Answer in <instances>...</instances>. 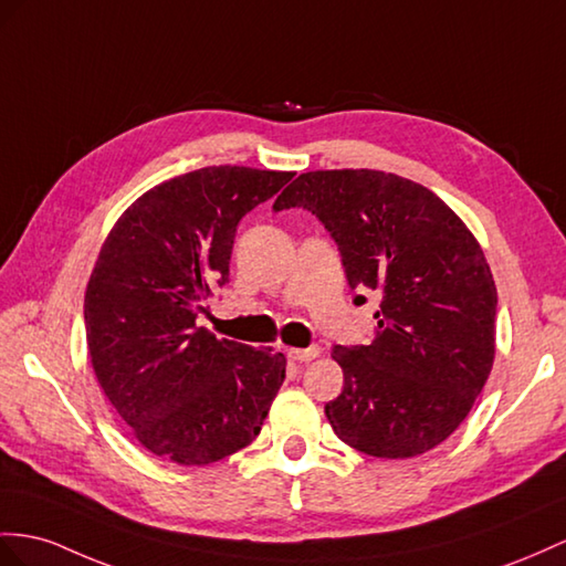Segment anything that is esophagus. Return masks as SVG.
I'll return each mask as SVG.
<instances>
[{"instance_id": "obj_1", "label": "esophagus", "mask_w": 566, "mask_h": 566, "mask_svg": "<svg viewBox=\"0 0 566 566\" xmlns=\"http://www.w3.org/2000/svg\"><path fill=\"white\" fill-rule=\"evenodd\" d=\"M321 346H308V349H289V358L296 360V364H308V360L321 356Z\"/></svg>"}]
</instances>
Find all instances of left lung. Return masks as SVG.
Wrapping results in <instances>:
<instances>
[{"label": "left lung", "instance_id": "obj_1", "mask_svg": "<svg viewBox=\"0 0 566 566\" xmlns=\"http://www.w3.org/2000/svg\"><path fill=\"white\" fill-rule=\"evenodd\" d=\"M313 212L335 239L356 306L380 298L370 344L332 349L344 389L325 403L358 452H428L469 416L495 358L497 289L481 245L426 186L375 169L308 171L272 210Z\"/></svg>", "mask_w": 566, "mask_h": 566}]
</instances>
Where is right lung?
<instances>
[{"mask_svg": "<svg viewBox=\"0 0 566 566\" xmlns=\"http://www.w3.org/2000/svg\"><path fill=\"white\" fill-rule=\"evenodd\" d=\"M292 171L202 167L143 193L99 251L85 289L95 378L136 440L181 467L251 444L284 382L286 358L198 327L229 282L237 227Z\"/></svg>", "mask_w": 566, "mask_h": 566, "instance_id": "1", "label": "right lung"}]
</instances>
